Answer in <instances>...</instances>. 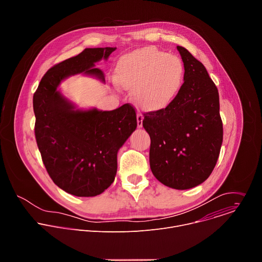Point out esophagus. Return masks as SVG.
Segmentation results:
<instances>
[{"label":"esophagus","mask_w":262,"mask_h":262,"mask_svg":"<svg viewBox=\"0 0 262 262\" xmlns=\"http://www.w3.org/2000/svg\"><path fill=\"white\" fill-rule=\"evenodd\" d=\"M143 119H144L143 115L139 113V114L137 115V123H138V127H142V126H143Z\"/></svg>","instance_id":"34e87169"}]
</instances>
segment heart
<instances>
[{
	"mask_svg": "<svg viewBox=\"0 0 262 262\" xmlns=\"http://www.w3.org/2000/svg\"><path fill=\"white\" fill-rule=\"evenodd\" d=\"M182 60L154 47L136 50L123 56L115 68V82L132 92L141 108L156 112L171 104L184 81Z\"/></svg>",
	"mask_w": 262,
	"mask_h": 262,
	"instance_id": "1",
	"label": "heart"
}]
</instances>
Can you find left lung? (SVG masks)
I'll list each match as a JSON object with an SVG mask.
<instances>
[{
    "label": "left lung",
    "mask_w": 262,
    "mask_h": 262,
    "mask_svg": "<svg viewBox=\"0 0 262 262\" xmlns=\"http://www.w3.org/2000/svg\"><path fill=\"white\" fill-rule=\"evenodd\" d=\"M184 82L167 107L144 115L150 136L149 163L156 178L169 188L192 189L204 182L219 159L223 142L217 89L204 65L177 47Z\"/></svg>",
    "instance_id": "8db88e82"
}]
</instances>
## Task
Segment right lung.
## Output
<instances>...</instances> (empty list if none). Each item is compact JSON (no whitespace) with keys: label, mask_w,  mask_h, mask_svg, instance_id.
<instances>
[{"label":"right lung","mask_w":262,"mask_h":262,"mask_svg":"<svg viewBox=\"0 0 262 262\" xmlns=\"http://www.w3.org/2000/svg\"><path fill=\"white\" fill-rule=\"evenodd\" d=\"M116 48L85 49L50 68L33 96L35 137L46 169L60 189L78 197H94L113 183L117 154L137 127L136 111L125 103L113 111L77 108L58 89L82 73L104 83L95 67Z\"/></svg>","instance_id":"1"}]
</instances>
